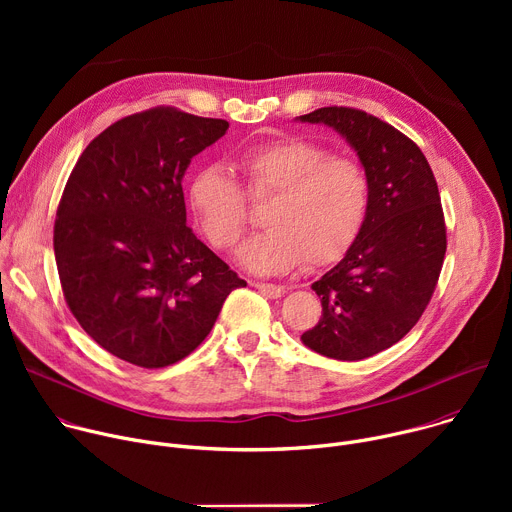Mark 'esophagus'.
Wrapping results in <instances>:
<instances>
[{
  "mask_svg": "<svg viewBox=\"0 0 512 512\" xmlns=\"http://www.w3.org/2000/svg\"><path fill=\"white\" fill-rule=\"evenodd\" d=\"M263 296H267V298H281L283 296V287L281 285H275V283H253Z\"/></svg>",
  "mask_w": 512,
  "mask_h": 512,
  "instance_id": "34e87169",
  "label": "esophagus"
}]
</instances>
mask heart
Here are the masks:
<instances>
[{"label":"heart","instance_id":"obj_1","mask_svg":"<svg viewBox=\"0 0 512 512\" xmlns=\"http://www.w3.org/2000/svg\"><path fill=\"white\" fill-rule=\"evenodd\" d=\"M235 166L249 198L271 196L263 214L267 229L239 249L241 265L253 273H285L302 261L306 267L332 265L367 223L371 178L356 158L285 135L243 148ZM188 206L218 251L233 249L249 225L247 196L221 166H204L190 178Z\"/></svg>","mask_w":512,"mask_h":512}]
</instances>
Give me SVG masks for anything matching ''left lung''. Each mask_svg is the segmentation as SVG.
I'll use <instances>...</instances> for the list:
<instances>
[{"instance_id": "obj_1", "label": "left lung", "mask_w": 512, "mask_h": 512, "mask_svg": "<svg viewBox=\"0 0 512 512\" xmlns=\"http://www.w3.org/2000/svg\"><path fill=\"white\" fill-rule=\"evenodd\" d=\"M371 178V210L356 243L312 283L322 318L302 342L336 360L369 358L399 342L425 312L446 257V221L433 172L405 133L352 107H322Z\"/></svg>"}]
</instances>
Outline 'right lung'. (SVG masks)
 I'll use <instances>...</instances> for the list:
<instances>
[{"label": "right lung", "mask_w": 512, "mask_h": 512, "mask_svg": "<svg viewBox=\"0 0 512 512\" xmlns=\"http://www.w3.org/2000/svg\"><path fill=\"white\" fill-rule=\"evenodd\" d=\"M227 129L174 107L133 113L87 145L64 186L54 255L66 306L135 367L188 356L247 285L186 227L184 172Z\"/></svg>", "instance_id": "add662e5"}]
</instances>
